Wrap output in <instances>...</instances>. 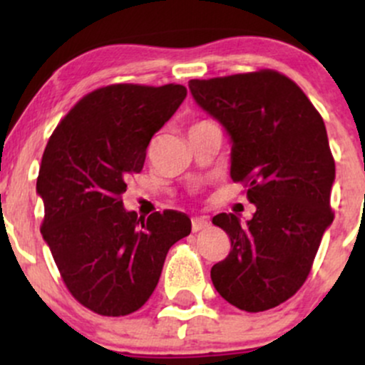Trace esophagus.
Returning a JSON list of instances; mask_svg holds the SVG:
<instances>
[{
    "label": "esophagus",
    "mask_w": 365,
    "mask_h": 365,
    "mask_svg": "<svg viewBox=\"0 0 365 365\" xmlns=\"http://www.w3.org/2000/svg\"><path fill=\"white\" fill-rule=\"evenodd\" d=\"M209 220L206 216H195L192 217V232H200V230L207 228Z\"/></svg>",
    "instance_id": "obj_1"
}]
</instances>
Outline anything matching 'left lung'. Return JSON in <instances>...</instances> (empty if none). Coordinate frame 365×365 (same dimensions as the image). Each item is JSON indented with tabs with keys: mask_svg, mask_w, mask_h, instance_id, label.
Listing matches in <instances>:
<instances>
[{
	"mask_svg": "<svg viewBox=\"0 0 365 365\" xmlns=\"http://www.w3.org/2000/svg\"><path fill=\"white\" fill-rule=\"evenodd\" d=\"M188 87L232 137L230 175L255 204L247 225L233 212L212 217L232 242L211 267L212 284L242 311H267L300 290L333 223L334 159L324 121L304 91L276 70L194 78Z\"/></svg>",
	"mask_w": 365,
	"mask_h": 365,
	"instance_id": "obj_1",
	"label": "left lung"
}]
</instances>
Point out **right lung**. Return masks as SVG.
<instances>
[{
  "mask_svg": "<svg viewBox=\"0 0 365 365\" xmlns=\"http://www.w3.org/2000/svg\"><path fill=\"white\" fill-rule=\"evenodd\" d=\"M185 96L180 83L99 87L66 113L44 149L41 233L73 299L99 316L139 311L170 247L190 233L185 212L166 209L145 220L121 200L127 180L144 168L153 135Z\"/></svg>",
  "mask_w": 365,
  "mask_h": 365,
  "instance_id": "1",
  "label": "right lung"
}]
</instances>
